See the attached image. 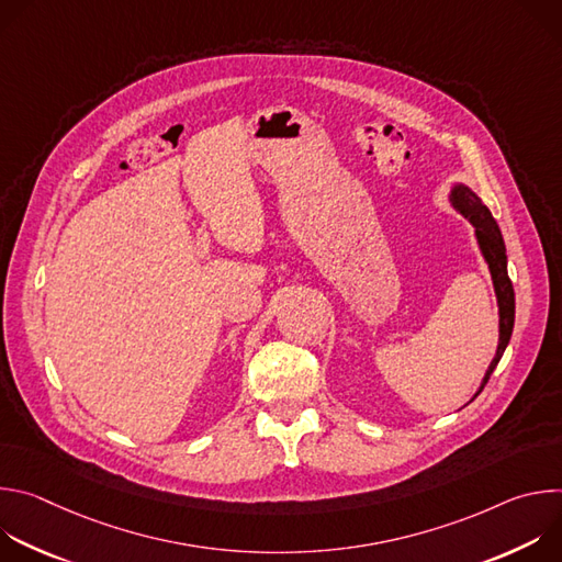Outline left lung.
I'll return each mask as SVG.
<instances>
[{
  "instance_id": "8db88e82",
  "label": "left lung",
  "mask_w": 562,
  "mask_h": 562,
  "mask_svg": "<svg viewBox=\"0 0 562 562\" xmlns=\"http://www.w3.org/2000/svg\"><path fill=\"white\" fill-rule=\"evenodd\" d=\"M449 204L471 222L473 226V235H475V243L480 254H483L490 273H492V282H494V291H496V302H498V347H496V356L490 364V369L485 371L483 382H480L477 391L473 393V397L480 395V391L485 389L490 375L494 373V369L498 367L512 331H514V317H516V297H514V286L507 273V249H505V239L503 233L492 215V211L483 204L467 184L456 182L449 191ZM471 397V400H473ZM469 400V403H471Z\"/></svg>"
}]
</instances>
